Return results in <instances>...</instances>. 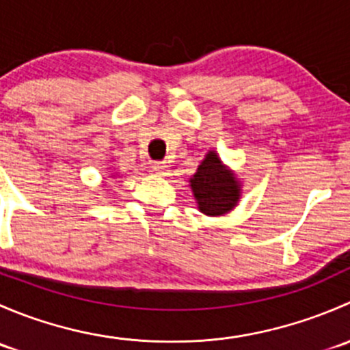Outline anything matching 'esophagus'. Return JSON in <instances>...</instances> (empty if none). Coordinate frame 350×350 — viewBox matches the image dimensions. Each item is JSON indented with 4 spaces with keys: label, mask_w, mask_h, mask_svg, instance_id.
I'll list each match as a JSON object with an SVG mask.
<instances>
[{
    "label": "esophagus",
    "mask_w": 350,
    "mask_h": 350,
    "mask_svg": "<svg viewBox=\"0 0 350 350\" xmlns=\"http://www.w3.org/2000/svg\"><path fill=\"white\" fill-rule=\"evenodd\" d=\"M152 171L155 172V174H161V176H165L169 172V165L165 164V162H154L152 164Z\"/></svg>",
    "instance_id": "34e87169"
}]
</instances>
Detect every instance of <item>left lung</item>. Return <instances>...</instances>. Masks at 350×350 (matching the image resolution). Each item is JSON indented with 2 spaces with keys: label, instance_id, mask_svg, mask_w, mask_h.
<instances>
[{
  "label": "left lung",
  "instance_id": "1",
  "mask_svg": "<svg viewBox=\"0 0 350 350\" xmlns=\"http://www.w3.org/2000/svg\"><path fill=\"white\" fill-rule=\"evenodd\" d=\"M191 189L198 208L204 215H224L230 211L241 193L234 174L225 169L215 152H208L200 164L196 174L191 178Z\"/></svg>",
  "mask_w": 350,
  "mask_h": 350
}]
</instances>
